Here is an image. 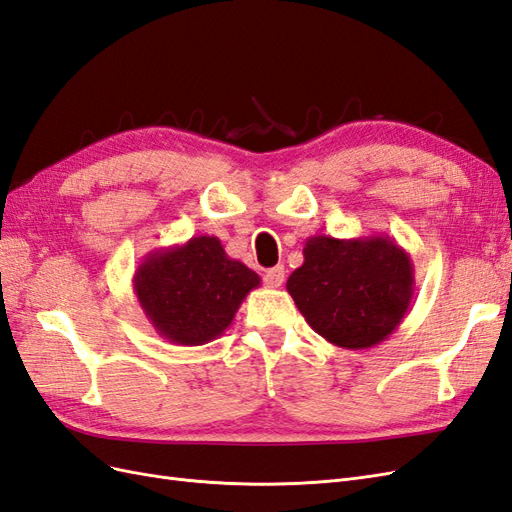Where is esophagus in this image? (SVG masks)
<instances>
[{
	"label": "esophagus",
	"instance_id": "obj_1",
	"mask_svg": "<svg viewBox=\"0 0 512 512\" xmlns=\"http://www.w3.org/2000/svg\"><path fill=\"white\" fill-rule=\"evenodd\" d=\"M264 281L268 287H281L285 283V268L283 266H276V268H270L266 274H264Z\"/></svg>",
	"mask_w": 512,
	"mask_h": 512
}]
</instances>
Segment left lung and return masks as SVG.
I'll return each instance as SVG.
<instances>
[{"label": "left lung", "instance_id": "obj_1", "mask_svg": "<svg viewBox=\"0 0 512 512\" xmlns=\"http://www.w3.org/2000/svg\"><path fill=\"white\" fill-rule=\"evenodd\" d=\"M287 291L309 326L343 349H369L399 328L414 298L410 253L388 236H313Z\"/></svg>", "mask_w": 512, "mask_h": 512}]
</instances>
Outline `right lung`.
Returning <instances> with one entry per match:
<instances>
[{
    "label": "right lung",
    "mask_w": 512,
    "mask_h": 512,
    "mask_svg": "<svg viewBox=\"0 0 512 512\" xmlns=\"http://www.w3.org/2000/svg\"><path fill=\"white\" fill-rule=\"evenodd\" d=\"M259 283V274L231 259L214 236L158 248L133 276L135 296L154 330L186 347L221 337Z\"/></svg>",
    "instance_id": "add662e5"
}]
</instances>
